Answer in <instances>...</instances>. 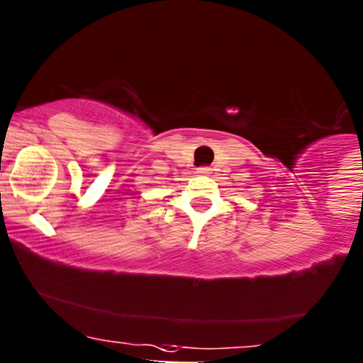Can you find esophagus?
Here are the masks:
<instances>
[{"label":"esophagus","mask_w":363,"mask_h":363,"mask_svg":"<svg viewBox=\"0 0 363 363\" xmlns=\"http://www.w3.org/2000/svg\"><path fill=\"white\" fill-rule=\"evenodd\" d=\"M210 172H212L210 167H200V169H198V174H210Z\"/></svg>","instance_id":"1"}]
</instances>
